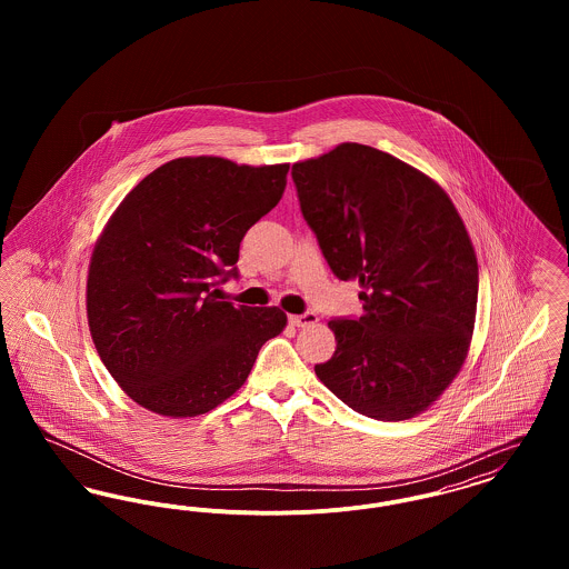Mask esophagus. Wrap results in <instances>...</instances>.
Returning <instances> with one entry per match:
<instances>
[{
  "mask_svg": "<svg viewBox=\"0 0 569 569\" xmlns=\"http://www.w3.org/2000/svg\"><path fill=\"white\" fill-rule=\"evenodd\" d=\"M288 320H290V325L297 326V328H302V326L318 325V313H313V311H307V313H300V316H290Z\"/></svg>",
  "mask_w": 569,
  "mask_h": 569,
  "instance_id": "obj_1",
  "label": "esophagus"
}]
</instances>
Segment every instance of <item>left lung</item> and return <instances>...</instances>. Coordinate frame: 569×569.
I'll use <instances>...</instances> for the list:
<instances>
[{
	"instance_id": "obj_1",
	"label": "left lung",
	"mask_w": 569,
	"mask_h": 569,
	"mask_svg": "<svg viewBox=\"0 0 569 569\" xmlns=\"http://www.w3.org/2000/svg\"><path fill=\"white\" fill-rule=\"evenodd\" d=\"M300 211L328 267L358 281L362 316L330 320L316 376L353 411L397 422L459 376L478 307V260L450 196L418 168L343 142L292 166Z\"/></svg>"
}]
</instances>
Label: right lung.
I'll list each match as a JSON object with an SVG mask.
<instances>
[{
  "label": "right lung",
  "mask_w": 569,
  "mask_h": 569,
  "mask_svg": "<svg viewBox=\"0 0 569 569\" xmlns=\"http://www.w3.org/2000/svg\"><path fill=\"white\" fill-rule=\"evenodd\" d=\"M290 163L177 158L110 216L87 274V320L110 376L138 406L191 418L230 399L288 318L217 300L244 232L277 207Z\"/></svg>",
  "instance_id": "right-lung-1"
}]
</instances>
